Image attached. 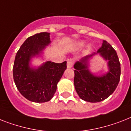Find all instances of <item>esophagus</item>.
Returning a JSON list of instances; mask_svg holds the SVG:
<instances>
[{
    "label": "esophagus",
    "mask_w": 131,
    "mask_h": 131,
    "mask_svg": "<svg viewBox=\"0 0 131 131\" xmlns=\"http://www.w3.org/2000/svg\"><path fill=\"white\" fill-rule=\"evenodd\" d=\"M73 63H74V60L73 58H69L67 60V67L71 68L73 67Z\"/></svg>",
    "instance_id": "1"
}]
</instances>
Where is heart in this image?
I'll list each match as a JSON object with an SVG mask.
<instances>
[{
	"mask_svg": "<svg viewBox=\"0 0 131 131\" xmlns=\"http://www.w3.org/2000/svg\"><path fill=\"white\" fill-rule=\"evenodd\" d=\"M79 46H80V47H82L83 46V43H79Z\"/></svg>",
	"mask_w": 131,
	"mask_h": 131,
	"instance_id": "heart-1",
	"label": "heart"
}]
</instances>
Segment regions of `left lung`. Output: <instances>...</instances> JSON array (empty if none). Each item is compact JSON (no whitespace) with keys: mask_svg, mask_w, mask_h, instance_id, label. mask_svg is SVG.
Here are the masks:
<instances>
[{"mask_svg":"<svg viewBox=\"0 0 131 131\" xmlns=\"http://www.w3.org/2000/svg\"><path fill=\"white\" fill-rule=\"evenodd\" d=\"M97 53L108 60V73L99 77L90 72L87 64L89 58ZM74 68L75 90L81 99L89 102H99L108 98L115 91L121 78V63L117 53L105 40L96 53L75 62Z\"/></svg>","mask_w":131,"mask_h":131,"instance_id":"left-lung-1","label":"left lung"}]
</instances>
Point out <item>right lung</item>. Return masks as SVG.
Segmentation results:
<instances>
[{"mask_svg":"<svg viewBox=\"0 0 131 131\" xmlns=\"http://www.w3.org/2000/svg\"><path fill=\"white\" fill-rule=\"evenodd\" d=\"M50 42L49 33L36 34L24 41L15 56L13 69L14 81L21 95L31 102L42 103L50 100L67 69V61L62 63L47 61L38 69L30 67L31 58L40 54Z\"/></svg>","mask_w":131,"mask_h":131,"instance_id":"right-lung-1","label":"right lung"}]
</instances>
